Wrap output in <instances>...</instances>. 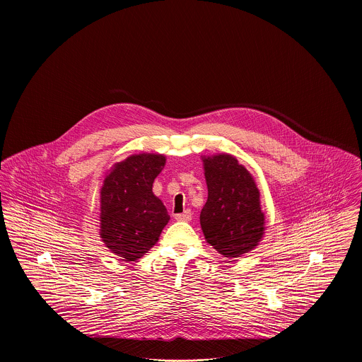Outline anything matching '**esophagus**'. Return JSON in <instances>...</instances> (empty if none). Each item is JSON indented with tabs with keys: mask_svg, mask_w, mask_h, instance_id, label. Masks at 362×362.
Masks as SVG:
<instances>
[{
	"mask_svg": "<svg viewBox=\"0 0 362 362\" xmlns=\"http://www.w3.org/2000/svg\"><path fill=\"white\" fill-rule=\"evenodd\" d=\"M175 220H177V221H189L191 220V210L187 209L183 213L175 214Z\"/></svg>",
	"mask_w": 362,
	"mask_h": 362,
	"instance_id": "1",
	"label": "esophagus"
}]
</instances>
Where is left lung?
<instances>
[{
	"label": "left lung",
	"mask_w": 362,
	"mask_h": 362,
	"mask_svg": "<svg viewBox=\"0 0 362 362\" xmlns=\"http://www.w3.org/2000/svg\"><path fill=\"white\" fill-rule=\"evenodd\" d=\"M207 201L201 211L205 239L228 258H238L257 247L264 230L259 189L251 176L230 155L204 160Z\"/></svg>",
	"instance_id": "8db88e82"
}]
</instances>
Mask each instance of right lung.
<instances>
[{
	"label": "right lung",
	"instance_id": "add662e5",
	"mask_svg": "<svg viewBox=\"0 0 362 362\" xmlns=\"http://www.w3.org/2000/svg\"><path fill=\"white\" fill-rule=\"evenodd\" d=\"M165 164L163 155L142 153L114 165L100 191V236L123 260L144 257L158 240L170 216L152 186Z\"/></svg>",
	"mask_w": 362,
	"mask_h": 362
}]
</instances>
